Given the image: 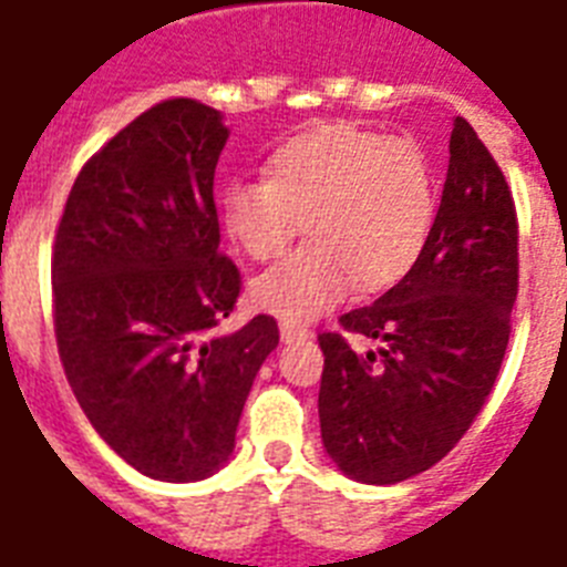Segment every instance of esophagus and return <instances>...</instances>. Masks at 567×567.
I'll list each match as a JSON object with an SVG mask.
<instances>
[{
    "label": "esophagus",
    "mask_w": 567,
    "mask_h": 567,
    "mask_svg": "<svg viewBox=\"0 0 567 567\" xmlns=\"http://www.w3.org/2000/svg\"><path fill=\"white\" fill-rule=\"evenodd\" d=\"M279 336H282L285 344H291V341L309 338L311 329L306 327V323H297V320H282V323H279Z\"/></svg>",
    "instance_id": "1"
}]
</instances>
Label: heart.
Here are the masks:
<instances>
[{"instance_id": "obj_1", "label": "heart", "mask_w": 567, "mask_h": 567, "mask_svg": "<svg viewBox=\"0 0 567 567\" xmlns=\"http://www.w3.org/2000/svg\"><path fill=\"white\" fill-rule=\"evenodd\" d=\"M435 217V176L414 141L353 123L288 137L267 158V179L220 190V220L238 249L270 261L302 231L306 247L252 282V302L282 320L336 309L355 285L382 291L421 258Z\"/></svg>"}]
</instances>
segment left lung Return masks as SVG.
<instances>
[{
  "label": "left lung",
  "instance_id": "1",
  "mask_svg": "<svg viewBox=\"0 0 567 567\" xmlns=\"http://www.w3.org/2000/svg\"><path fill=\"white\" fill-rule=\"evenodd\" d=\"M518 297V212L503 171L465 117L421 258L371 306L318 336L320 435L347 476L394 485L456 447L492 394ZM347 334L373 337L359 354Z\"/></svg>",
  "mask_w": 567,
  "mask_h": 567
}]
</instances>
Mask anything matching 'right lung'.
<instances>
[{"label": "right lung", "mask_w": 567, "mask_h": 567, "mask_svg": "<svg viewBox=\"0 0 567 567\" xmlns=\"http://www.w3.org/2000/svg\"><path fill=\"white\" fill-rule=\"evenodd\" d=\"M229 128L203 102L164 100L91 155L52 247L58 355L120 458L194 483L231 456L249 388L279 327L223 336L240 270L220 252L214 167Z\"/></svg>", "instance_id": "1"}]
</instances>
